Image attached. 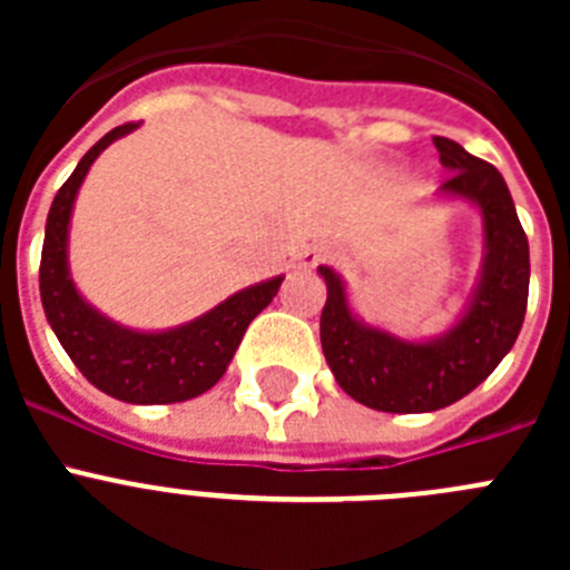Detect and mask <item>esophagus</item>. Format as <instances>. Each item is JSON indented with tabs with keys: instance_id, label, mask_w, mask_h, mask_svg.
I'll return each mask as SVG.
<instances>
[{
	"instance_id": "esophagus-1",
	"label": "esophagus",
	"mask_w": 570,
	"mask_h": 570,
	"mask_svg": "<svg viewBox=\"0 0 570 570\" xmlns=\"http://www.w3.org/2000/svg\"><path fill=\"white\" fill-rule=\"evenodd\" d=\"M325 259H334V254H331V250H314V254H308V265H314V262H325Z\"/></svg>"
}]
</instances>
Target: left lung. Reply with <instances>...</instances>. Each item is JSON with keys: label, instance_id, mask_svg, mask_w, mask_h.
Returning a JSON list of instances; mask_svg holds the SVG:
<instances>
[{"label": "left lung", "instance_id": "left-lung-1", "mask_svg": "<svg viewBox=\"0 0 570 570\" xmlns=\"http://www.w3.org/2000/svg\"><path fill=\"white\" fill-rule=\"evenodd\" d=\"M434 145L440 163L451 170L440 190L473 199L485 225L480 288L456 328L436 342H405L365 328L347 311L340 276L325 265L320 268L328 285L320 320L325 360L347 396L387 414L440 411L471 394L513 347L528 308V236L505 179L454 139L434 136Z\"/></svg>", "mask_w": 570, "mask_h": 570}]
</instances>
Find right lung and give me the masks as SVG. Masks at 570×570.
I'll return each instance as SVG.
<instances>
[{
  "label": "right lung",
  "mask_w": 570,
  "mask_h": 570,
  "mask_svg": "<svg viewBox=\"0 0 570 570\" xmlns=\"http://www.w3.org/2000/svg\"><path fill=\"white\" fill-rule=\"evenodd\" d=\"M134 128L136 122H125L105 134L53 196L39 262V294L50 328L90 385L134 405H165L194 400L223 380L250 320L268 308L282 276L239 291L199 320L165 334L119 328L90 308L68 276L70 208L94 159Z\"/></svg>",
  "instance_id": "add662e5"
}]
</instances>
